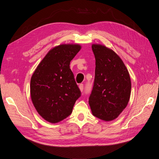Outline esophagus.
Returning <instances> with one entry per match:
<instances>
[{
    "instance_id": "esophagus-1",
    "label": "esophagus",
    "mask_w": 159,
    "mask_h": 159,
    "mask_svg": "<svg viewBox=\"0 0 159 159\" xmlns=\"http://www.w3.org/2000/svg\"><path fill=\"white\" fill-rule=\"evenodd\" d=\"M79 88L81 91H83L84 90V85L83 84H80L79 85Z\"/></svg>"
}]
</instances>
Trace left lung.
<instances>
[{
    "label": "left lung",
    "mask_w": 159,
    "mask_h": 159,
    "mask_svg": "<svg viewBox=\"0 0 159 159\" xmlns=\"http://www.w3.org/2000/svg\"><path fill=\"white\" fill-rule=\"evenodd\" d=\"M91 48L95 70L89 104L95 117L111 121L127 107L131 96V78L123 60L113 50L99 44H93Z\"/></svg>",
    "instance_id": "obj_1"
}]
</instances>
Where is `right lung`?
<instances>
[{"instance_id": "obj_1", "label": "right lung", "mask_w": 159, "mask_h": 159, "mask_svg": "<svg viewBox=\"0 0 159 159\" xmlns=\"http://www.w3.org/2000/svg\"><path fill=\"white\" fill-rule=\"evenodd\" d=\"M81 48L79 44H62L52 48L31 77L32 103L48 122L57 123L68 117L80 97L70 64Z\"/></svg>"}]
</instances>
